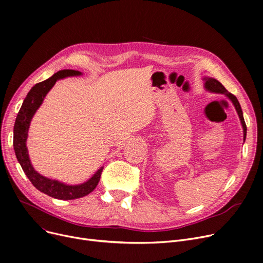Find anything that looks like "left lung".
<instances>
[{
	"label": "left lung",
	"instance_id": "left-lung-1",
	"mask_svg": "<svg viewBox=\"0 0 263 263\" xmlns=\"http://www.w3.org/2000/svg\"><path fill=\"white\" fill-rule=\"evenodd\" d=\"M204 81V88L205 90H208L210 92H214V93H222V95H225L227 98L232 102V104L234 105V107H236V110L237 113L239 115V118L241 120V124H242V128H243V141L245 142V139H246V124H245V121H244V117H243V112H242V108H241V105L237 99L236 96H233L232 93H230L223 85L222 83L218 82L216 79H213V78H203L202 79Z\"/></svg>",
	"mask_w": 263,
	"mask_h": 263
}]
</instances>
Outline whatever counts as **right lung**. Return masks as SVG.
Here are the masks:
<instances>
[{
  "label": "right lung",
  "mask_w": 263,
  "mask_h": 263,
  "mask_svg": "<svg viewBox=\"0 0 263 263\" xmlns=\"http://www.w3.org/2000/svg\"><path fill=\"white\" fill-rule=\"evenodd\" d=\"M82 74L83 73L78 70L64 69V70H60L51 78L33 86L25 97L17 115L15 126H13V149H15L17 160L20 163L24 174L37 190L57 199L70 200L88 195L98 185L103 167H100L86 182L81 184L69 185L59 180L49 179L40 175L33 167L29 157V150L26 147V139L29 136L27 133H29L30 124L36 110L43 104L45 97L54 86L55 83L67 77H78Z\"/></svg>",
  "instance_id": "obj_1"
}]
</instances>
